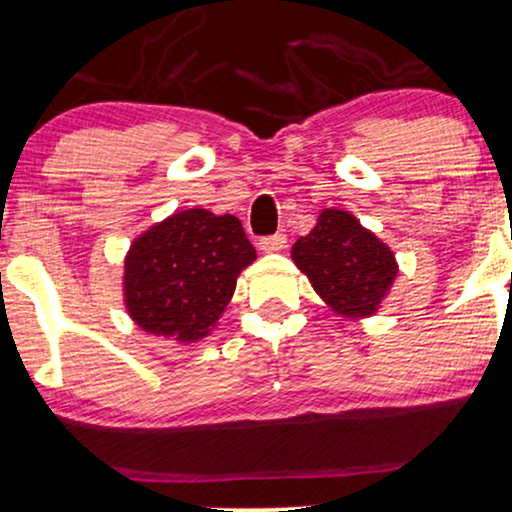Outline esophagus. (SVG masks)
<instances>
[{
  "label": "esophagus",
  "instance_id": "esophagus-1",
  "mask_svg": "<svg viewBox=\"0 0 512 512\" xmlns=\"http://www.w3.org/2000/svg\"><path fill=\"white\" fill-rule=\"evenodd\" d=\"M285 246H287L285 235H270V237L258 239V249H261L263 254H277V251H282Z\"/></svg>",
  "mask_w": 512,
  "mask_h": 512
}]
</instances>
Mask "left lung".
Returning <instances> with one entry per match:
<instances>
[{"instance_id":"left-lung-1","label":"left lung","mask_w":512,"mask_h":512,"mask_svg":"<svg viewBox=\"0 0 512 512\" xmlns=\"http://www.w3.org/2000/svg\"><path fill=\"white\" fill-rule=\"evenodd\" d=\"M296 268L320 299L346 318H370L394 285V251L349 211L325 208L306 237L292 246Z\"/></svg>"}]
</instances>
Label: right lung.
<instances>
[{"label":"right lung","mask_w":512,"mask_h":512,"mask_svg":"<svg viewBox=\"0 0 512 512\" xmlns=\"http://www.w3.org/2000/svg\"><path fill=\"white\" fill-rule=\"evenodd\" d=\"M256 249L235 216L187 208L151 225L125 256L123 294L144 332L192 344L208 337Z\"/></svg>","instance_id":"obj_1"}]
</instances>
